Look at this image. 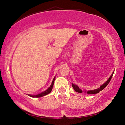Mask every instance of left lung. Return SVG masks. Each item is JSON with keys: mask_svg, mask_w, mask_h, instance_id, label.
Here are the masks:
<instances>
[{"mask_svg": "<svg viewBox=\"0 0 125 125\" xmlns=\"http://www.w3.org/2000/svg\"><path fill=\"white\" fill-rule=\"evenodd\" d=\"M114 72H113V73L111 75L110 77V78H109L108 79L106 82H105V83H104L102 85H101L100 86V88L96 89H95V90H88L86 92V91H84L85 93H87V94H96V93H98L101 91L102 90H103L104 89L106 86L107 85H108V84L109 83V82H110V80L112 78V77H113V74ZM72 87L73 88L74 90L76 92H78L79 93H83V90L80 89L78 87V86L76 85V84H72Z\"/></svg>", "mask_w": 125, "mask_h": 125, "instance_id": "8db88e82", "label": "left lung"}]
</instances>
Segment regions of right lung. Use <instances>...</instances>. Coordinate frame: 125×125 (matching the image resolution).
<instances>
[{
	"label": "right lung",
	"mask_w": 125,
	"mask_h": 125,
	"mask_svg": "<svg viewBox=\"0 0 125 125\" xmlns=\"http://www.w3.org/2000/svg\"><path fill=\"white\" fill-rule=\"evenodd\" d=\"M54 80H55V77L53 78V81L52 82V84L51 86H50L49 88H48L47 90L44 91L43 92H42L41 93H40L39 94H37V95H30V94H28V95L31 96V97H32V98H40V97H42V96H43L45 95H47L51 92L52 89V88H53V84H54Z\"/></svg>",
	"instance_id": "right-lung-1"
}]
</instances>
